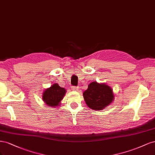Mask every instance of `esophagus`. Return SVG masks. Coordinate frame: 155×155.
<instances>
[{
  "label": "esophagus",
  "instance_id": "1",
  "mask_svg": "<svg viewBox=\"0 0 155 155\" xmlns=\"http://www.w3.org/2000/svg\"><path fill=\"white\" fill-rule=\"evenodd\" d=\"M72 89L73 91H77V90H78V86H72Z\"/></svg>",
  "mask_w": 155,
  "mask_h": 155
}]
</instances>
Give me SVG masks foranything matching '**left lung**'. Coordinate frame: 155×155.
<instances>
[{"mask_svg": "<svg viewBox=\"0 0 155 155\" xmlns=\"http://www.w3.org/2000/svg\"><path fill=\"white\" fill-rule=\"evenodd\" d=\"M87 106L94 110H102L112 103L114 94L112 89L106 84L93 82L88 85L87 89L83 93Z\"/></svg>", "mask_w": 155, "mask_h": 155, "instance_id": "left-lung-1", "label": "left lung"}]
</instances>
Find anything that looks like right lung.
Masks as SVG:
<instances>
[{"mask_svg":"<svg viewBox=\"0 0 155 155\" xmlns=\"http://www.w3.org/2000/svg\"><path fill=\"white\" fill-rule=\"evenodd\" d=\"M66 90L64 87H60L57 83L53 84L52 86L46 89L42 93V100L45 104L49 107H57L61 104Z\"/></svg>","mask_w":155,"mask_h":155,"instance_id":"1","label":"right lung"}]
</instances>
